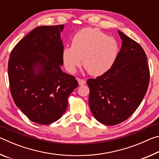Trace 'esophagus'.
<instances>
[{
	"label": "esophagus",
	"mask_w": 159,
	"mask_h": 159,
	"mask_svg": "<svg viewBox=\"0 0 159 159\" xmlns=\"http://www.w3.org/2000/svg\"><path fill=\"white\" fill-rule=\"evenodd\" d=\"M77 80H78V82H79V85H83L85 84V81L84 80L80 79H77Z\"/></svg>",
	"instance_id": "obj_1"
}]
</instances>
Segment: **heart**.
<instances>
[{
	"mask_svg": "<svg viewBox=\"0 0 159 159\" xmlns=\"http://www.w3.org/2000/svg\"><path fill=\"white\" fill-rule=\"evenodd\" d=\"M120 51L119 43L114 38L98 29L85 28L74 35L71 45L62 51L66 69L74 73L82 62L92 76L105 74L116 61Z\"/></svg>",
	"mask_w": 159,
	"mask_h": 159,
	"instance_id": "heart-1",
	"label": "heart"
}]
</instances>
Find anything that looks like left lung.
<instances>
[{
  "mask_svg": "<svg viewBox=\"0 0 159 159\" xmlns=\"http://www.w3.org/2000/svg\"><path fill=\"white\" fill-rule=\"evenodd\" d=\"M121 48L114 65L105 74L90 79L89 107L99 122L107 125L122 123L138 109L147 93L149 69L144 50L118 30Z\"/></svg>",
  "mask_w": 159,
  "mask_h": 159,
  "instance_id": "obj_1",
  "label": "left lung"
}]
</instances>
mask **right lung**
<instances>
[{
  "instance_id": "add662e5",
  "label": "right lung",
  "mask_w": 159,
  "mask_h": 159,
  "mask_svg": "<svg viewBox=\"0 0 159 159\" xmlns=\"http://www.w3.org/2000/svg\"><path fill=\"white\" fill-rule=\"evenodd\" d=\"M64 25L38 26L16 45L10 56V92L29 119L41 125L56 121L65 112L68 98L78 86L61 69Z\"/></svg>"
}]
</instances>
